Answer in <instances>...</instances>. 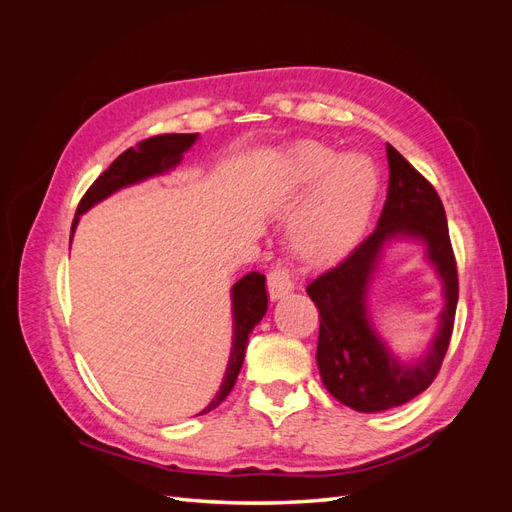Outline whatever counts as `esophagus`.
Returning <instances> with one entry per match:
<instances>
[{
    "label": "esophagus",
    "mask_w": 512,
    "mask_h": 512,
    "mask_svg": "<svg viewBox=\"0 0 512 512\" xmlns=\"http://www.w3.org/2000/svg\"><path fill=\"white\" fill-rule=\"evenodd\" d=\"M267 288H269V297L273 301L286 297L288 292L294 290V282H292V277H290V271L286 267H282V265H277L267 275Z\"/></svg>",
    "instance_id": "34e87169"
}]
</instances>
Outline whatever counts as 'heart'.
<instances>
[{
  "label": "heart",
  "instance_id": "1",
  "mask_svg": "<svg viewBox=\"0 0 512 512\" xmlns=\"http://www.w3.org/2000/svg\"><path fill=\"white\" fill-rule=\"evenodd\" d=\"M292 173L301 181L324 177L320 190L294 228L303 250H339L361 235L378 194L374 166L361 158L335 164V153L316 143H303L290 153Z\"/></svg>",
  "mask_w": 512,
  "mask_h": 512
}]
</instances>
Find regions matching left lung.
I'll use <instances>...</instances> for the list:
<instances>
[{"instance_id": "1", "label": "left lung", "mask_w": 512, "mask_h": 512, "mask_svg": "<svg viewBox=\"0 0 512 512\" xmlns=\"http://www.w3.org/2000/svg\"><path fill=\"white\" fill-rule=\"evenodd\" d=\"M386 158L389 192L376 230L335 267L307 284L309 299L320 312L316 361L322 384L356 412L404 406L436 380L451 344L459 299L457 262L436 188L395 147L386 145ZM397 236L426 243L445 294L441 329L426 356L410 364L399 362L388 350L366 314V288L381 247Z\"/></svg>"}]
</instances>
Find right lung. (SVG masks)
I'll return each instance as SVG.
<instances>
[{
    "instance_id": "1",
    "label": "right lung",
    "mask_w": 512,
    "mask_h": 512,
    "mask_svg": "<svg viewBox=\"0 0 512 512\" xmlns=\"http://www.w3.org/2000/svg\"><path fill=\"white\" fill-rule=\"evenodd\" d=\"M196 138L198 134H160V136H151L147 141L138 143L136 147L123 151L121 156L108 166L94 183H91V188L81 198L79 209H76L74 222H72V235H74L76 224H79V218L85 211L98 205L100 200L111 196L113 192L126 188V185L168 173L170 168H175L183 160V153L196 143ZM230 299H232V350H230L228 367H226L220 391L215 393L211 404L200 414L218 408L237 382V376L245 359L247 339H250V333L262 320V316L267 314L269 299H267V288H265V275L258 271L243 275L241 280L230 288Z\"/></svg>"
}]
</instances>
